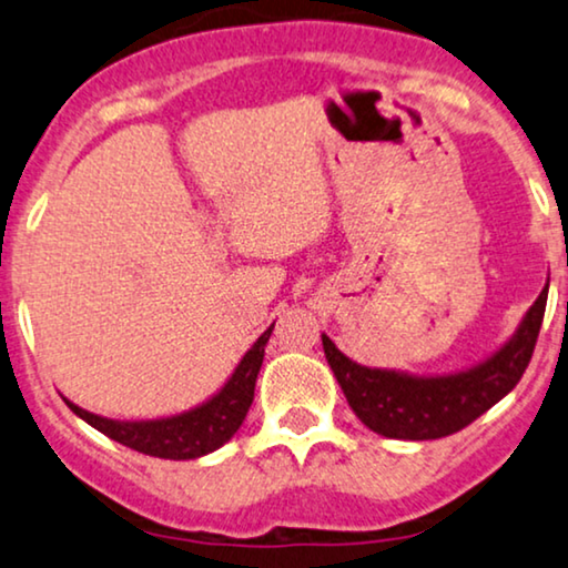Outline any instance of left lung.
Wrapping results in <instances>:
<instances>
[{
	"label": "left lung",
	"instance_id": "obj_1",
	"mask_svg": "<svg viewBox=\"0 0 568 568\" xmlns=\"http://www.w3.org/2000/svg\"><path fill=\"white\" fill-rule=\"evenodd\" d=\"M546 301L548 285L498 351L455 374L418 376L395 368H368L337 351L327 335H322V345L347 405L363 426L387 438L428 442L470 426L517 387L538 343Z\"/></svg>",
	"mask_w": 568,
	"mask_h": 568
}]
</instances>
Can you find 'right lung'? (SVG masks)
I'll return each mask as SVG.
<instances>
[{"label":"right lung","mask_w":568,"mask_h":568,"mask_svg":"<svg viewBox=\"0 0 568 568\" xmlns=\"http://www.w3.org/2000/svg\"><path fill=\"white\" fill-rule=\"evenodd\" d=\"M272 327L275 324H270L256 337V343L248 347L244 358L239 361V366L233 368L229 382L213 397H207L205 403H200L196 407H189L184 413L153 420H113L90 410H82L80 405L70 403L67 397L64 403L78 418L90 423L95 430H101V434L113 438V442L124 444V447L142 452V455L161 459L205 457L210 452L221 449L225 442H231V436L244 423L248 407H252L256 374L262 368L264 345H267L272 335Z\"/></svg>","instance_id":"right-lung-1"}]
</instances>
